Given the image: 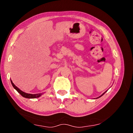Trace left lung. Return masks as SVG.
Listing matches in <instances>:
<instances>
[{
	"label": "left lung",
	"mask_w": 133,
	"mask_h": 133,
	"mask_svg": "<svg viewBox=\"0 0 133 133\" xmlns=\"http://www.w3.org/2000/svg\"><path fill=\"white\" fill-rule=\"evenodd\" d=\"M106 91H105V92H106ZM103 93V94H102V95H101V96H100V97H97V98H99V97H102V96H103V94H104V93Z\"/></svg>",
	"instance_id": "1"
}]
</instances>
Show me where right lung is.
<instances>
[{
    "instance_id": "1",
    "label": "right lung",
    "mask_w": 133,
    "mask_h": 133,
    "mask_svg": "<svg viewBox=\"0 0 133 133\" xmlns=\"http://www.w3.org/2000/svg\"><path fill=\"white\" fill-rule=\"evenodd\" d=\"M11 83H12V84L13 85V87H14L15 89L16 90V91L18 92V93H20L21 94V95L23 97H25V98H38L40 96H41L42 95V93H39V94H28V93H26L25 92H24L23 91H22L21 90H20L18 87H17L16 85L14 84V83L12 82V81L11 80Z\"/></svg>"
}]
</instances>
